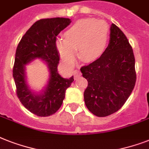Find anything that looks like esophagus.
<instances>
[{
  "label": "esophagus",
  "instance_id": "obj_1",
  "mask_svg": "<svg viewBox=\"0 0 149 149\" xmlns=\"http://www.w3.org/2000/svg\"><path fill=\"white\" fill-rule=\"evenodd\" d=\"M73 75H74V78L75 79H77L78 77H79L82 75L81 72L79 70H74L73 72Z\"/></svg>",
  "mask_w": 149,
  "mask_h": 149
}]
</instances>
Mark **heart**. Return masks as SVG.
Masks as SVG:
<instances>
[{
	"label": "heart",
	"instance_id": "b5f03b06",
	"mask_svg": "<svg viewBox=\"0 0 149 149\" xmlns=\"http://www.w3.org/2000/svg\"><path fill=\"white\" fill-rule=\"evenodd\" d=\"M66 40L56 42L58 51L66 64L75 61L76 52L85 62H93L104 54L109 39V27L102 20L83 19L75 23L65 33Z\"/></svg>",
	"mask_w": 149,
	"mask_h": 149
}]
</instances>
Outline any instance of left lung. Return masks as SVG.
<instances>
[{
  "instance_id": "obj_1",
  "label": "left lung",
  "mask_w": 149,
  "mask_h": 149,
  "mask_svg": "<svg viewBox=\"0 0 149 149\" xmlns=\"http://www.w3.org/2000/svg\"><path fill=\"white\" fill-rule=\"evenodd\" d=\"M80 70L88 81L84 101L93 114L108 116L123 107L134 89L136 72L132 46L116 24L111 25L103 55Z\"/></svg>"
}]
</instances>
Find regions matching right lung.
Segmentation results:
<instances>
[{"instance_id": "right-lung-1", "label": "right lung", "mask_w": 149, "mask_h": 149, "mask_svg": "<svg viewBox=\"0 0 149 149\" xmlns=\"http://www.w3.org/2000/svg\"><path fill=\"white\" fill-rule=\"evenodd\" d=\"M71 21L69 18L41 19L35 22L23 36L16 49L13 77L16 93L23 106L38 116L54 114L62 105L66 89L73 77L64 79L57 72L60 54L56 47V37ZM35 58H41L48 65L51 78L42 95L32 94L25 81L24 66Z\"/></svg>"}]
</instances>
